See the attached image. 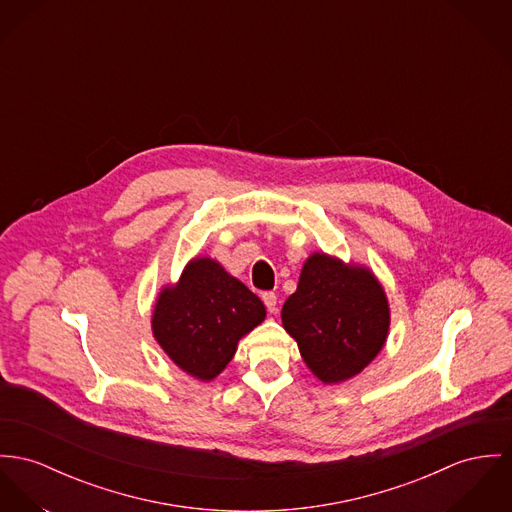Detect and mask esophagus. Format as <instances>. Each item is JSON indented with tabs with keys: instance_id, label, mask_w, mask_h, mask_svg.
Here are the masks:
<instances>
[{
	"instance_id": "34e87169",
	"label": "esophagus",
	"mask_w": 512,
	"mask_h": 512,
	"mask_svg": "<svg viewBox=\"0 0 512 512\" xmlns=\"http://www.w3.org/2000/svg\"><path fill=\"white\" fill-rule=\"evenodd\" d=\"M263 302H265V306H267V310H269L271 314H276L278 302H276L275 292H265V294H263Z\"/></svg>"
}]
</instances>
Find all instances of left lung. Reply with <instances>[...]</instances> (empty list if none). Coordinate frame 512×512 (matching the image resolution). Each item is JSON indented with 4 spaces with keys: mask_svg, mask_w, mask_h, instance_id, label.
Segmentation results:
<instances>
[{
    "mask_svg": "<svg viewBox=\"0 0 512 512\" xmlns=\"http://www.w3.org/2000/svg\"><path fill=\"white\" fill-rule=\"evenodd\" d=\"M280 317L306 366L327 386L351 380L382 353L392 321L372 269L323 251L304 261Z\"/></svg>",
    "mask_w": 512,
    "mask_h": 512,
    "instance_id": "8db88e82",
    "label": "left lung"
}]
</instances>
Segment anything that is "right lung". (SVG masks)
Wrapping results in <instances>:
<instances>
[{
	"mask_svg": "<svg viewBox=\"0 0 512 512\" xmlns=\"http://www.w3.org/2000/svg\"><path fill=\"white\" fill-rule=\"evenodd\" d=\"M265 317L263 302L239 278L216 259L197 255L177 282L161 286L152 335L177 368L212 382L234 358L237 343Z\"/></svg>",
	"mask_w": 512,
	"mask_h": 512,
	"instance_id": "obj_1",
	"label": "right lung"
}]
</instances>
